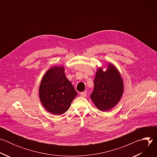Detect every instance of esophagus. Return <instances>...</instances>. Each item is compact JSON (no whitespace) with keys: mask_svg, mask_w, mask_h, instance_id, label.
Masks as SVG:
<instances>
[{"mask_svg":"<svg viewBox=\"0 0 157 157\" xmlns=\"http://www.w3.org/2000/svg\"><path fill=\"white\" fill-rule=\"evenodd\" d=\"M86 91H83V92H81L80 93V95L82 96V97H86Z\"/></svg>","mask_w":157,"mask_h":157,"instance_id":"34e87169","label":"esophagus"}]
</instances>
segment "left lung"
<instances>
[{
  "instance_id": "8db88e82",
  "label": "left lung",
  "mask_w": 157,
  "mask_h": 157,
  "mask_svg": "<svg viewBox=\"0 0 157 157\" xmlns=\"http://www.w3.org/2000/svg\"><path fill=\"white\" fill-rule=\"evenodd\" d=\"M94 84L90 97L98 109L107 111L119 103L124 93V82L113 64L108 63L105 71L102 68L98 69Z\"/></svg>"
}]
</instances>
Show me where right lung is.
Returning <instances> with one entry per match:
<instances>
[{
    "mask_svg": "<svg viewBox=\"0 0 157 157\" xmlns=\"http://www.w3.org/2000/svg\"><path fill=\"white\" fill-rule=\"evenodd\" d=\"M78 93L67 79L63 66H54L44 75L39 89L40 101L51 114L61 115L68 110Z\"/></svg>",
    "mask_w": 157,
    "mask_h": 157,
    "instance_id": "add662e5",
    "label": "right lung"
}]
</instances>
